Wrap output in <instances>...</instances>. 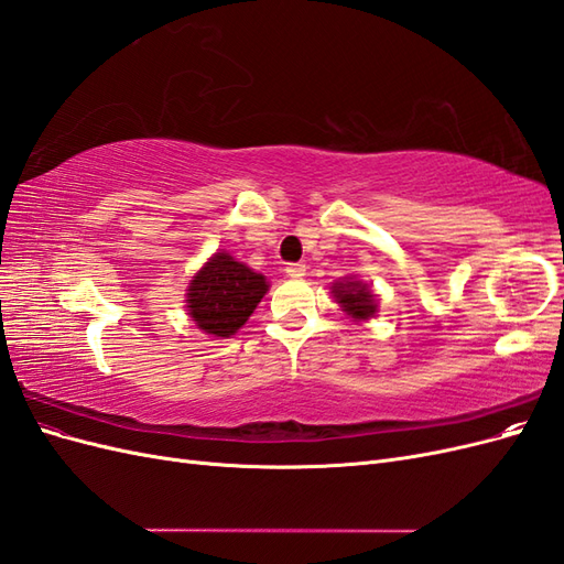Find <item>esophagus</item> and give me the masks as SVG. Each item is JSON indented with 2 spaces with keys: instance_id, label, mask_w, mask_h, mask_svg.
Segmentation results:
<instances>
[{
  "instance_id": "esophagus-1",
  "label": "esophagus",
  "mask_w": 564,
  "mask_h": 564,
  "mask_svg": "<svg viewBox=\"0 0 564 564\" xmlns=\"http://www.w3.org/2000/svg\"><path fill=\"white\" fill-rule=\"evenodd\" d=\"M286 275L294 278V280L303 278V275H305V265H303V263H289V265H286Z\"/></svg>"
}]
</instances>
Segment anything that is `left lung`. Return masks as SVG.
<instances>
[{"label":"left lung","mask_w":564,"mask_h":564,"mask_svg":"<svg viewBox=\"0 0 564 564\" xmlns=\"http://www.w3.org/2000/svg\"><path fill=\"white\" fill-rule=\"evenodd\" d=\"M332 294L340 308H344V313L350 315L352 319H369L379 313L377 296H373V292L365 282L355 278H344L334 282Z\"/></svg>","instance_id":"1"}]
</instances>
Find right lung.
<instances>
[{"label":"right lung","mask_w":564,"mask_h":564,"mask_svg":"<svg viewBox=\"0 0 564 564\" xmlns=\"http://www.w3.org/2000/svg\"><path fill=\"white\" fill-rule=\"evenodd\" d=\"M185 308L195 327L209 336H232L268 292L265 275L232 259L226 251H216L195 272L185 289Z\"/></svg>","instance_id":"right-lung-1"}]
</instances>
